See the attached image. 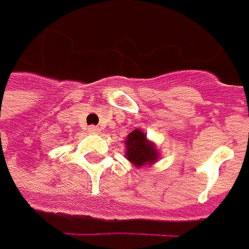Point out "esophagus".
<instances>
[{
    "label": "esophagus",
    "mask_w": 249,
    "mask_h": 249,
    "mask_svg": "<svg viewBox=\"0 0 249 249\" xmlns=\"http://www.w3.org/2000/svg\"><path fill=\"white\" fill-rule=\"evenodd\" d=\"M88 131H89V133H92V134H95V133H98L100 130H98V127H95V125H91V127H88Z\"/></svg>",
    "instance_id": "obj_1"
}]
</instances>
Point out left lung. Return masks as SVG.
Listing matches in <instances>:
<instances>
[{
  "label": "left lung",
  "mask_w": 249,
  "mask_h": 249,
  "mask_svg": "<svg viewBox=\"0 0 249 249\" xmlns=\"http://www.w3.org/2000/svg\"><path fill=\"white\" fill-rule=\"evenodd\" d=\"M127 158L136 167H142L145 164H152L157 160V148L151 142L146 140V136L140 130H134L128 134L127 140Z\"/></svg>",
  "instance_id": "obj_1"
}]
</instances>
